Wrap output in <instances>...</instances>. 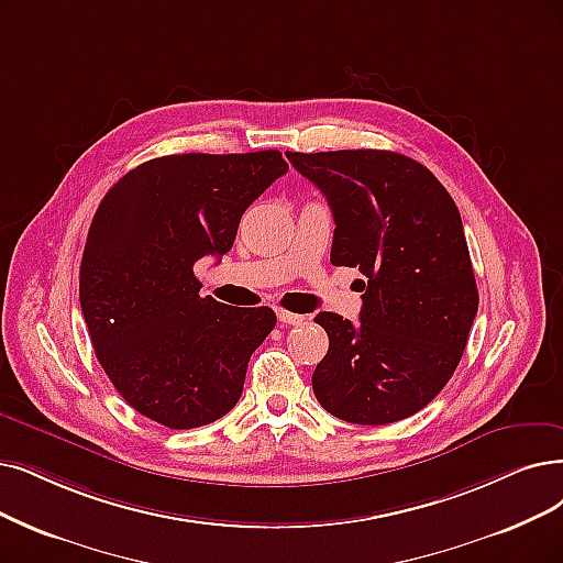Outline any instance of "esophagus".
<instances>
[{
    "mask_svg": "<svg viewBox=\"0 0 563 563\" xmlns=\"http://www.w3.org/2000/svg\"><path fill=\"white\" fill-rule=\"evenodd\" d=\"M277 319H279V323H286V325H302L305 323L302 313H294L286 309H277Z\"/></svg>",
    "mask_w": 563,
    "mask_h": 563,
    "instance_id": "esophagus-1",
    "label": "esophagus"
}]
</instances>
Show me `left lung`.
I'll return each mask as SVG.
<instances>
[{"label": "left lung", "mask_w": 563, "mask_h": 563, "mask_svg": "<svg viewBox=\"0 0 563 563\" xmlns=\"http://www.w3.org/2000/svg\"><path fill=\"white\" fill-rule=\"evenodd\" d=\"M286 156L332 210L330 263L367 277L360 323L332 311L313 319L330 340L313 395L355 424L409 418L451 380L478 311L455 200L432 170L397 152Z\"/></svg>", "instance_id": "left-lung-1"}]
</instances>
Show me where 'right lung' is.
Instances as JSON below:
<instances>
[{"mask_svg":"<svg viewBox=\"0 0 563 563\" xmlns=\"http://www.w3.org/2000/svg\"><path fill=\"white\" fill-rule=\"evenodd\" d=\"M286 170L277 150L168 154L103 196L82 252L80 307L110 384L145 418L194 430L238 404L277 317L200 298L194 265L231 250L244 210Z\"/></svg>","mask_w":563,"mask_h":563,"instance_id":"add662e5","label":"right lung"}]
</instances>
